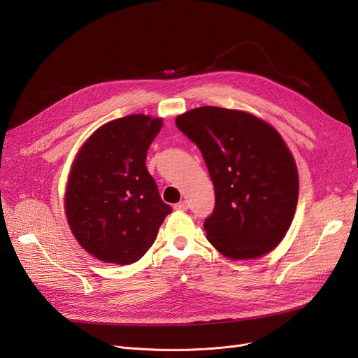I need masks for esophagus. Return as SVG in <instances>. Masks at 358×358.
Instances as JSON below:
<instances>
[{
	"label": "esophagus",
	"mask_w": 358,
	"mask_h": 358,
	"mask_svg": "<svg viewBox=\"0 0 358 358\" xmlns=\"http://www.w3.org/2000/svg\"><path fill=\"white\" fill-rule=\"evenodd\" d=\"M174 209L176 210H187V209H189V203H187V201H180V203H177L176 206H174Z\"/></svg>",
	"instance_id": "esophagus-1"
}]
</instances>
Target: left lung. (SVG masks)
I'll return each instance as SVG.
<instances>
[{"label": "left lung", "instance_id": "1", "mask_svg": "<svg viewBox=\"0 0 358 358\" xmlns=\"http://www.w3.org/2000/svg\"><path fill=\"white\" fill-rule=\"evenodd\" d=\"M176 124L200 149L215 185L204 220L209 242L232 259L270 252L290 228L299 194L294 159L277 130L250 113L213 106L187 111Z\"/></svg>", "mask_w": 358, "mask_h": 358}]
</instances>
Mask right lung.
<instances>
[{
    "label": "right lung",
    "mask_w": 358,
    "mask_h": 358,
    "mask_svg": "<svg viewBox=\"0 0 358 358\" xmlns=\"http://www.w3.org/2000/svg\"><path fill=\"white\" fill-rule=\"evenodd\" d=\"M161 126V119L143 115L108 122L75 158L65 197L68 223L83 248L104 262L141 259L173 210L146 168Z\"/></svg>",
    "instance_id": "right-lung-1"
}]
</instances>
